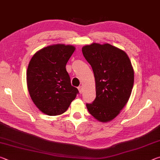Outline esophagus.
<instances>
[{
	"instance_id": "obj_1",
	"label": "esophagus",
	"mask_w": 160,
	"mask_h": 160,
	"mask_svg": "<svg viewBox=\"0 0 160 160\" xmlns=\"http://www.w3.org/2000/svg\"><path fill=\"white\" fill-rule=\"evenodd\" d=\"M78 90H79V92L81 94L82 92V91H83V87L82 86V85H80V86H79L78 87Z\"/></svg>"
}]
</instances>
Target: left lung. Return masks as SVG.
Here are the masks:
<instances>
[{"label": "left lung", "instance_id": "8db88e82", "mask_svg": "<svg viewBox=\"0 0 160 160\" xmlns=\"http://www.w3.org/2000/svg\"><path fill=\"white\" fill-rule=\"evenodd\" d=\"M82 54L92 68L96 98L86 104L90 114L101 122L114 118L131 96L134 71L126 52L113 46L93 43L82 48Z\"/></svg>", "mask_w": 160, "mask_h": 160}]
</instances>
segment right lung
<instances>
[{"instance_id":"1","label":"right lung","mask_w":160,"mask_h":160,"mask_svg":"<svg viewBox=\"0 0 160 160\" xmlns=\"http://www.w3.org/2000/svg\"><path fill=\"white\" fill-rule=\"evenodd\" d=\"M75 48L56 44L45 47L29 61L27 82L32 101L48 116L62 114L79 93L71 85L66 66Z\"/></svg>"}]
</instances>
